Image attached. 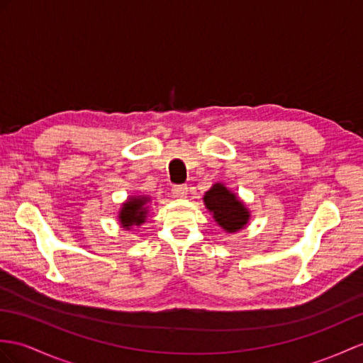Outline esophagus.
<instances>
[{"label": "esophagus", "mask_w": 363, "mask_h": 363, "mask_svg": "<svg viewBox=\"0 0 363 363\" xmlns=\"http://www.w3.org/2000/svg\"><path fill=\"white\" fill-rule=\"evenodd\" d=\"M172 194H174V197H177V199L186 197L188 186H186V184H174V186H172Z\"/></svg>", "instance_id": "esophagus-1"}]
</instances>
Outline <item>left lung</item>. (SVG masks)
Instances as JSON below:
<instances>
[{"instance_id":"left-lung-1","label":"left lung","mask_w":363,"mask_h":363,"mask_svg":"<svg viewBox=\"0 0 363 363\" xmlns=\"http://www.w3.org/2000/svg\"><path fill=\"white\" fill-rule=\"evenodd\" d=\"M205 205L212 212L216 222L228 233H235L242 229L250 220V212L243 206L231 191H228L223 184H214L205 194Z\"/></svg>"}]
</instances>
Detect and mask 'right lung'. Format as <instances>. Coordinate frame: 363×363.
Masks as SVG:
<instances>
[{"instance_id": "1", "label": "right lung", "mask_w": 363, "mask_h": 363, "mask_svg": "<svg viewBox=\"0 0 363 363\" xmlns=\"http://www.w3.org/2000/svg\"><path fill=\"white\" fill-rule=\"evenodd\" d=\"M147 197H134L129 199L125 205L121 208L120 212V222L123 225V228L129 229L130 226H140L141 223H145V218L147 214L146 209V203H147Z\"/></svg>"}]
</instances>
